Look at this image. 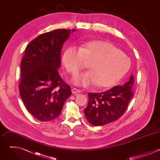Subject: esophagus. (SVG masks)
Listing matches in <instances>:
<instances>
[{"label":"esophagus","mask_w":160,"mask_h":160,"mask_svg":"<svg viewBox=\"0 0 160 160\" xmlns=\"http://www.w3.org/2000/svg\"><path fill=\"white\" fill-rule=\"evenodd\" d=\"M72 92L73 94H76V93H80L81 92V90L80 89H78L77 88H73L72 89Z\"/></svg>","instance_id":"1"}]
</instances>
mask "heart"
Wrapping results in <instances>:
<instances>
[{
	"mask_svg": "<svg viewBox=\"0 0 160 160\" xmlns=\"http://www.w3.org/2000/svg\"><path fill=\"white\" fill-rule=\"evenodd\" d=\"M68 73L75 76L90 63V72L77 75L76 85L99 88L113 87L127 74L131 66L130 58L115 45L104 40H94L82 44L80 49L68 48L62 57Z\"/></svg>",
	"mask_w": 160,
	"mask_h": 160,
	"instance_id": "obj_1",
	"label": "heart"
}]
</instances>
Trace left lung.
<instances>
[{
  "instance_id": "1",
  "label": "left lung",
  "mask_w": 160,
  "mask_h": 160,
  "mask_svg": "<svg viewBox=\"0 0 160 160\" xmlns=\"http://www.w3.org/2000/svg\"><path fill=\"white\" fill-rule=\"evenodd\" d=\"M134 78L131 76L123 86H115L102 92L88 93V102L84 109L85 116L91 125L102 126L119 119L128 108L134 94Z\"/></svg>"
}]
</instances>
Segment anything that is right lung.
Segmentation results:
<instances>
[{
    "label": "right lung",
    "mask_w": 160,
    "mask_h": 160,
    "mask_svg": "<svg viewBox=\"0 0 160 160\" xmlns=\"http://www.w3.org/2000/svg\"><path fill=\"white\" fill-rule=\"evenodd\" d=\"M75 29H58L40 35L25 49L21 62L19 94L27 109L36 119L58 118L71 87L59 76L62 45Z\"/></svg>",
    "instance_id": "add662e5"
}]
</instances>
